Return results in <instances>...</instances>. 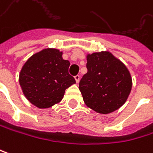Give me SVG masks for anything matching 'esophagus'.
Returning <instances> with one entry per match:
<instances>
[{
    "label": "esophagus",
    "mask_w": 153,
    "mask_h": 153,
    "mask_svg": "<svg viewBox=\"0 0 153 153\" xmlns=\"http://www.w3.org/2000/svg\"><path fill=\"white\" fill-rule=\"evenodd\" d=\"M80 75H76V76H74V79H75V81H76V82L77 83H79V82H80Z\"/></svg>",
    "instance_id": "34e87169"
}]
</instances>
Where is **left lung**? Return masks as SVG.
<instances>
[{"label": "left lung", "mask_w": 153, "mask_h": 153, "mask_svg": "<svg viewBox=\"0 0 153 153\" xmlns=\"http://www.w3.org/2000/svg\"><path fill=\"white\" fill-rule=\"evenodd\" d=\"M86 57L88 72L79 84L85 105L104 115L117 110L132 90L129 70L108 51L88 53Z\"/></svg>", "instance_id": "left-lung-1"}]
</instances>
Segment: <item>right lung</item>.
<instances>
[{"label": "right lung", "mask_w": 153, "mask_h": 153, "mask_svg": "<svg viewBox=\"0 0 153 153\" xmlns=\"http://www.w3.org/2000/svg\"><path fill=\"white\" fill-rule=\"evenodd\" d=\"M70 62L62 52L45 48L32 54L23 64L19 82L26 99L38 108H48L59 103L65 90L76 83L68 72Z\"/></svg>", "instance_id": "right-lung-1"}]
</instances>
